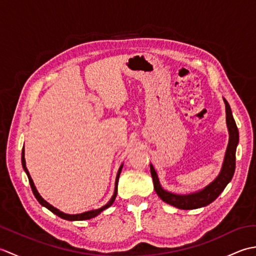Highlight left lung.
<instances>
[{
	"mask_svg": "<svg viewBox=\"0 0 256 256\" xmlns=\"http://www.w3.org/2000/svg\"><path fill=\"white\" fill-rule=\"evenodd\" d=\"M224 100L226 103V125L228 131H229V143H228V148L226 150L224 160V164H222L221 172L214 182H210L208 186H206L204 189L199 190V192H192L188 194H172L167 192L165 189H162V187L160 186L158 176H157L153 165L150 164V174L152 177H153L155 192L158 194V197L162 201H165L166 204L184 210L198 209L201 208V206H206L218 198L219 194L224 192V188L226 187V184L231 182L233 174H234L236 170V150L238 143V131L234 118H233L229 103L226 102V99Z\"/></svg>",
	"mask_w": 256,
	"mask_h": 256,
	"instance_id": "8db88e82",
	"label": "left lung"
}]
</instances>
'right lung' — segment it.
I'll list each match as a JSON object with an SVG mask.
<instances>
[{"instance_id":"1","label":"right lung","mask_w":256,"mask_h":256,"mask_svg":"<svg viewBox=\"0 0 256 256\" xmlns=\"http://www.w3.org/2000/svg\"><path fill=\"white\" fill-rule=\"evenodd\" d=\"M25 153H24V148L23 150H22V165H23V168L24 170L26 172L27 177H28V180H30V187H32V194H34L35 198L38 200V202H40L42 206H46V208L48 210H50L52 214H55L56 216H60L62 219H64V220H68V221H79V220H89V219H92L94 218V216H96L98 214H100L101 212L103 210L108 209V206H112V204L114 202V200H116V194H118V177H120V174H121V170L123 168V164L120 166L118 170V175H116V187H114V194L112 196V198L110 199V201L106 204H104L103 206H101V208L99 209H96V210H90V211H86V212H84V214H64V212H62L60 210H58L57 208H55V206H52L50 204H48L46 200H44L42 198V196L38 194L37 189L35 187L34 184V182H32V179L30 175L28 170H27V167H26V162H25V157H24Z\"/></svg>"}]
</instances>
